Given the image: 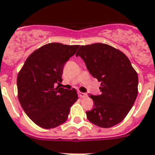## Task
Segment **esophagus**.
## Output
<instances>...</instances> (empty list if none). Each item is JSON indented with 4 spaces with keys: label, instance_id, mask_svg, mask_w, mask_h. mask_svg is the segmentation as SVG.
Masks as SVG:
<instances>
[{
    "label": "esophagus",
    "instance_id": "esophagus-1",
    "mask_svg": "<svg viewBox=\"0 0 155 155\" xmlns=\"http://www.w3.org/2000/svg\"><path fill=\"white\" fill-rule=\"evenodd\" d=\"M78 94L79 97H81V98H86V97L87 96V95L86 94V93L81 92V91H78Z\"/></svg>",
    "mask_w": 155,
    "mask_h": 155
}]
</instances>
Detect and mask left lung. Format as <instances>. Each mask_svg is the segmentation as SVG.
<instances>
[{
    "label": "left lung",
    "instance_id": "8db88e82",
    "mask_svg": "<svg viewBox=\"0 0 155 155\" xmlns=\"http://www.w3.org/2000/svg\"><path fill=\"white\" fill-rule=\"evenodd\" d=\"M76 56L84 60L89 73L101 82V95H89L94 105L86 113L87 119L104 128L122 122L138 94V76L128 58L104 43L81 46Z\"/></svg>",
    "mask_w": 155,
    "mask_h": 155
}]
</instances>
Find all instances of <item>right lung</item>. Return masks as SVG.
Returning a JSON list of instances; mask_svg holds the SVG:
<instances>
[{
  "label": "right lung",
  "mask_w": 155,
  "mask_h": 155,
  "mask_svg": "<svg viewBox=\"0 0 155 155\" xmlns=\"http://www.w3.org/2000/svg\"><path fill=\"white\" fill-rule=\"evenodd\" d=\"M78 47L57 42L44 45L28 57L18 73L19 103L29 118L42 128H54L63 124L78 100L76 89L54 86L62 82L64 64Z\"/></svg>",
  "instance_id": "right-lung-1"
}]
</instances>
